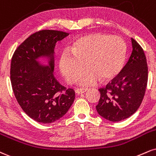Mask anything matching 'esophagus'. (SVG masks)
<instances>
[{"instance_id":"34e87169","label":"esophagus","mask_w":156,"mask_h":156,"mask_svg":"<svg viewBox=\"0 0 156 156\" xmlns=\"http://www.w3.org/2000/svg\"><path fill=\"white\" fill-rule=\"evenodd\" d=\"M87 89H76V93L78 94H80L85 93L87 91Z\"/></svg>"}]
</instances>
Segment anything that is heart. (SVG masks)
<instances>
[{"label": "heart", "mask_w": 156, "mask_h": 156, "mask_svg": "<svg viewBox=\"0 0 156 156\" xmlns=\"http://www.w3.org/2000/svg\"><path fill=\"white\" fill-rule=\"evenodd\" d=\"M71 51L61 52L59 68L68 83L76 81L86 64L89 70L78 78L82 86H91L101 80H111L123 68L126 61V46L119 36L93 33L76 39Z\"/></svg>", "instance_id": "obj_1"}]
</instances>
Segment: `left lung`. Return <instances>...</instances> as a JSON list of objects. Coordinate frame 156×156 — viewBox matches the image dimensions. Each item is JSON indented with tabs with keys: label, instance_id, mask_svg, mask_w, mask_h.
I'll list each match as a JSON object with an SVG mask.
<instances>
[{
	"label": "left lung",
	"instance_id": "8db88e82",
	"mask_svg": "<svg viewBox=\"0 0 156 156\" xmlns=\"http://www.w3.org/2000/svg\"><path fill=\"white\" fill-rule=\"evenodd\" d=\"M132 52L121 73L105 88L99 89L96 106L99 115L112 122L128 119L142 102L147 83V65L144 51L132 38Z\"/></svg>",
	"mask_w": 156,
	"mask_h": 156
}]
</instances>
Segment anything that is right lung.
<instances>
[{
    "label": "right lung",
    "mask_w": 156,
    "mask_h": 156,
    "mask_svg": "<svg viewBox=\"0 0 156 156\" xmlns=\"http://www.w3.org/2000/svg\"><path fill=\"white\" fill-rule=\"evenodd\" d=\"M69 33L44 30L31 35L14 51L11 82L15 97L24 112L38 123H51L63 117L75 99L54 76V48ZM40 58L48 65H42Z\"/></svg>",
    "instance_id": "1"
}]
</instances>
